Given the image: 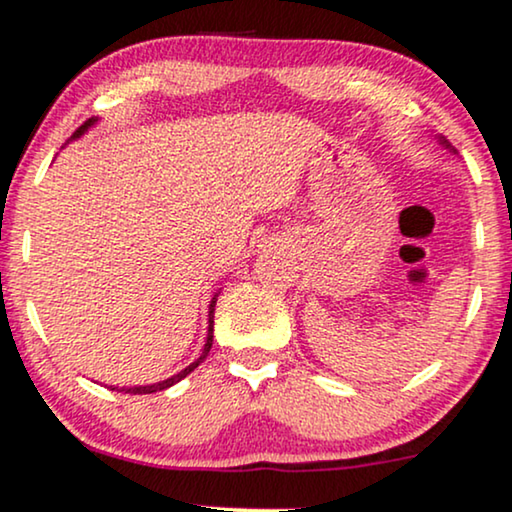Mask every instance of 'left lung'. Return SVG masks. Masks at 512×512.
Returning a JSON list of instances; mask_svg holds the SVG:
<instances>
[{"mask_svg": "<svg viewBox=\"0 0 512 512\" xmlns=\"http://www.w3.org/2000/svg\"><path fill=\"white\" fill-rule=\"evenodd\" d=\"M444 144H446V141H444Z\"/></svg>", "mask_w": 512, "mask_h": 512, "instance_id": "left-lung-1", "label": "left lung"}]
</instances>
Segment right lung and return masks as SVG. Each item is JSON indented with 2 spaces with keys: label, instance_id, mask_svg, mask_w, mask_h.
I'll list each match as a JSON object with an SVG mask.
<instances>
[{
  "label": "right lung",
  "instance_id": "obj_1",
  "mask_svg": "<svg viewBox=\"0 0 512 512\" xmlns=\"http://www.w3.org/2000/svg\"><path fill=\"white\" fill-rule=\"evenodd\" d=\"M89 125H94V118H89L87 122H84V125H82V127H77V129H75V132H73V139H77V137H80V134H82V132H84V129H87ZM212 312H215V300H212V304H210V331H208V342H205V349H203V354H200V357H198L196 361H193V364H191V366H186V368H184V371H181V373H177V375H172V378H167V380H163V383H155V385H144V387H127V390H125V387H122V390H120V392H129V394H151V392H160V390H167V387H172L174 383H179V380H181V378H186V375H189V373L193 371V368H198L200 364H203V361H205V357H208L210 347H212V323H215V321H212V319H215V316H212ZM113 390H115V387H113Z\"/></svg>",
  "mask_w": 512,
  "mask_h": 512
}]
</instances>
